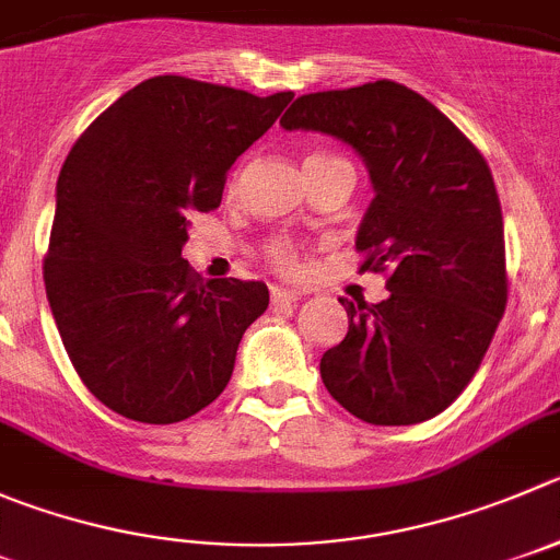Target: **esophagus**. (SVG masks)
I'll return each mask as SVG.
<instances>
[{
  "label": "esophagus",
  "instance_id": "esophagus-1",
  "mask_svg": "<svg viewBox=\"0 0 560 560\" xmlns=\"http://www.w3.org/2000/svg\"><path fill=\"white\" fill-rule=\"evenodd\" d=\"M298 295H301V292H295V290H284V287H273V290H270V304H273V306L295 304Z\"/></svg>",
  "mask_w": 560,
  "mask_h": 560
}]
</instances>
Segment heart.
<instances>
[{
    "mask_svg": "<svg viewBox=\"0 0 560 560\" xmlns=\"http://www.w3.org/2000/svg\"><path fill=\"white\" fill-rule=\"evenodd\" d=\"M315 156H328V154H315ZM273 259L279 265H290V254H287L284 245H276V248H273Z\"/></svg>",
    "mask_w": 560,
    "mask_h": 560,
    "instance_id": "obj_1",
    "label": "heart"
}]
</instances>
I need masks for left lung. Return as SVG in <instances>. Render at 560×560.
I'll list each match as a JSON object with an SVG mask.
<instances>
[{"label":"left lung","instance_id":"1","mask_svg":"<svg viewBox=\"0 0 560 560\" xmlns=\"http://www.w3.org/2000/svg\"><path fill=\"white\" fill-rule=\"evenodd\" d=\"M281 127L357 151L373 187L357 232L362 270L389 273L381 304L339 301L351 323L323 353V384L373 425L431 420L469 384L505 312L492 171L445 113L389 80L306 93Z\"/></svg>","mask_w":560,"mask_h":560}]
</instances>
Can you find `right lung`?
Segmentation results:
<instances>
[{
    "mask_svg": "<svg viewBox=\"0 0 560 560\" xmlns=\"http://www.w3.org/2000/svg\"><path fill=\"white\" fill-rule=\"evenodd\" d=\"M290 98L151 77L62 162L46 298L82 384L115 415L168 425L226 389L268 287L192 276L182 248L190 215L221 203L234 160Z\"/></svg>",
    "mask_w": 560,
    "mask_h": 560,
    "instance_id": "add662e5",
    "label": "right lung"
}]
</instances>
